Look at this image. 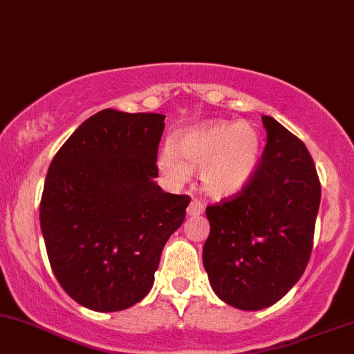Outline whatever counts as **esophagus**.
Masks as SVG:
<instances>
[{"label":"esophagus","instance_id":"esophagus-1","mask_svg":"<svg viewBox=\"0 0 354 354\" xmlns=\"http://www.w3.org/2000/svg\"><path fill=\"white\" fill-rule=\"evenodd\" d=\"M203 211H204V204L199 203V201H192L187 207L189 216H199V214H203Z\"/></svg>","mask_w":354,"mask_h":354}]
</instances>
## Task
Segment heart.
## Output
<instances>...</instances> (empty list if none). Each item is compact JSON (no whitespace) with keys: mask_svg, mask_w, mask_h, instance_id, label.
Instances as JSON below:
<instances>
[{"mask_svg":"<svg viewBox=\"0 0 354 354\" xmlns=\"http://www.w3.org/2000/svg\"><path fill=\"white\" fill-rule=\"evenodd\" d=\"M263 142L250 123L204 124L182 133L174 147L160 153L163 172L177 182L187 180L191 170H201V184L209 196L224 199L246 187L258 169Z\"/></svg>","mask_w":354,"mask_h":354,"instance_id":"heart-1","label":"heart"}]
</instances>
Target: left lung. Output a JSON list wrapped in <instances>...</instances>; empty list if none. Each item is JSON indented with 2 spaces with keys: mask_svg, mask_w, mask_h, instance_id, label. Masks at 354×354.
<instances>
[{
  "mask_svg": "<svg viewBox=\"0 0 354 354\" xmlns=\"http://www.w3.org/2000/svg\"><path fill=\"white\" fill-rule=\"evenodd\" d=\"M250 184L207 206L203 261L212 290L241 310H260L297 283L313 252L321 182L306 145L270 116Z\"/></svg>",
  "mask_w": 354,
  "mask_h": 354,
  "instance_id": "8db88e82",
  "label": "left lung"
}]
</instances>
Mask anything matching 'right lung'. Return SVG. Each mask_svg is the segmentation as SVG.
<instances>
[{
    "instance_id": "1",
    "label": "right lung",
    "mask_w": 354,
    "mask_h": 354,
    "mask_svg": "<svg viewBox=\"0 0 354 354\" xmlns=\"http://www.w3.org/2000/svg\"><path fill=\"white\" fill-rule=\"evenodd\" d=\"M165 116L102 109L57 151L40 201L48 261L81 306L116 313L150 292L189 196L157 185Z\"/></svg>"
}]
</instances>
